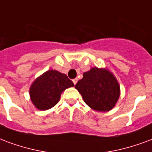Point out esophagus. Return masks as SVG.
I'll use <instances>...</instances> for the list:
<instances>
[{"label":"esophagus","instance_id":"esophagus-1","mask_svg":"<svg viewBox=\"0 0 152 152\" xmlns=\"http://www.w3.org/2000/svg\"><path fill=\"white\" fill-rule=\"evenodd\" d=\"M72 81H73L74 84H76V83H77V81H78V79H77V78H75V79H73V80H72Z\"/></svg>","mask_w":152,"mask_h":152}]
</instances>
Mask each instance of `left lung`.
I'll return each mask as SVG.
<instances>
[{"instance_id": "8db88e82", "label": "left lung", "mask_w": 152, "mask_h": 152, "mask_svg": "<svg viewBox=\"0 0 152 152\" xmlns=\"http://www.w3.org/2000/svg\"><path fill=\"white\" fill-rule=\"evenodd\" d=\"M75 88L89 107L98 112L112 109L120 96L117 80L106 69L93 68L84 72Z\"/></svg>"}]
</instances>
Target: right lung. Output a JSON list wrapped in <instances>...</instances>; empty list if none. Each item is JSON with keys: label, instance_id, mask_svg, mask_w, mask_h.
Segmentation results:
<instances>
[{"label": "right lung", "instance_id": "1", "mask_svg": "<svg viewBox=\"0 0 152 152\" xmlns=\"http://www.w3.org/2000/svg\"><path fill=\"white\" fill-rule=\"evenodd\" d=\"M73 86V82L65 74L48 70L32 84L29 91L31 100L38 109L48 110L57 104L66 88Z\"/></svg>", "mask_w": 152, "mask_h": 152}]
</instances>
